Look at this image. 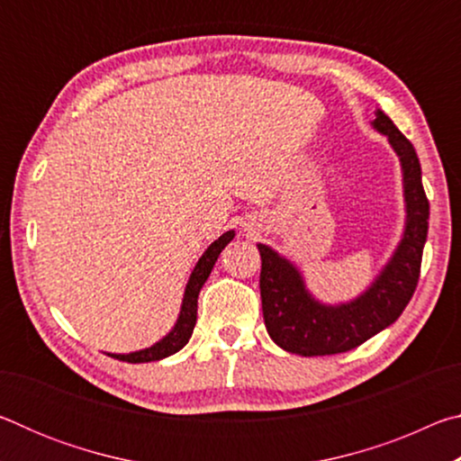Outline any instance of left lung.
<instances>
[{"label": "left lung", "mask_w": 461, "mask_h": 461, "mask_svg": "<svg viewBox=\"0 0 461 461\" xmlns=\"http://www.w3.org/2000/svg\"><path fill=\"white\" fill-rule=\"evenodd\" d=\"M388 138L402 167L407 223L399 248L376 280L343 305H323L307 291L301 272L275 249L258 244L262 313L272 341L299 356H331L362 346L401 317L415 293L429 230V201L412 144L380 109L372 122Z\"/></svg>", "instance_id": "1"}]
</instances>
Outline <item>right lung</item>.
Returning a JSON list of instances; mask_svg holds the SVG:
<instances>
[{
  "mask_svg": "<svg viewBox=\"0 0 461 461\" xmlns=\"http://www.w3.org/2000/svg\"><path fill=\"white\" fill-rule=\"evenodd\" d=\"M233 236H236L233 230L225 231L223 236H220V240H215L213 244L205 249V254L199 258L197 267L193 268L189 283H186V288H185L181 315H178L173 331L165 335L160 341H156L154 346L140 349V352L107 354V356H112V357H115V360H122V362L142 364V362L162 360V357H168V356L176 354L178 349H183L186 343H189L193 330H194V323H197V299H199L201 286L205 285V280L209 278V275H212V270L217 262V256L221 254V249L230 244Z\"/></svg>",
  "mask_w": 461,
  "mask_h": 461,
  "instance_id": "add662e5",
  "label": "right lung"
}]
</instances>
